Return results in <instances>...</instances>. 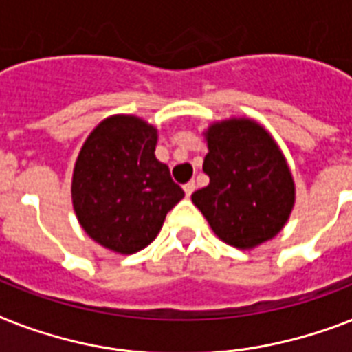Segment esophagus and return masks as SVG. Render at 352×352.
Wrapping results in <instances>:
<instances>
[{
    "instance_id": "34e87169",
    "label": "esophagus",
    "mask_w": 352,
    "mask_h": 352,
    "mask_svg": "<svg viewBox=\"0 0 352 352\" xmlns=\"http://www.w3.org/2000/svg\"><path fill=\"white\" fill-rule=\"evenodd\" d=\"M193 190H195V181H190L184 184V192H186V197H190L193 193Z\"/></svg>"
}]
</instances>
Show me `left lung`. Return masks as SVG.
<instances>
[{
  "label": "left lung",
  "instance_id": "left-lung-1",
  "mask_svg": "<svg viewBox=\"0 0 352 352\" xmlns=\"http://www.w3.org/2000/svg\"><path fill=\"white\" fill-rule=\"evenodd\" d=\"M206 140L210 182L192 193L193 204L228 245L252 248L272 239L294 206V182L276 142L241 118L212 126Z\"/></svg>",
  "mask_w": 352,
  "mask_h": 352
}]
</instances>
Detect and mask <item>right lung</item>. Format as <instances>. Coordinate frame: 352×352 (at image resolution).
Returning <instances> with one entry per match:
<instances>
[{"instance_id":"add662e5","label":"right lung","mask_w":352,"mask_h":352,"mask_svg":"<svg viewBox=\"0 0 352 352\" xmlns=\"http://www.w3.org/2000/svg\"><path fill=\"white\" fill-rule=\"evenodd\" d=\"M157 129L137 117H111L85 140L73 175V206L91 239L133 254L157 237L184 192L155 159Z\"/></svg>"}]
</instances>
